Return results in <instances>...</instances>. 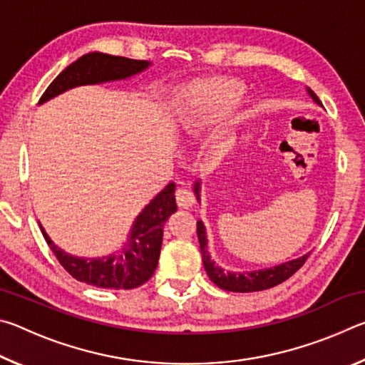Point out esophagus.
I'll list each match as a JSON object with an SVG mask.
<instances>
[{
	"mask_svg": "<svg viewBox=\"0 0 365 365\" xmlns=\"http://www.w3.org/2000/svg\"><path fill=\"white\" fill-rule=\"evenodd\" d=\"M177 205L183 207V209H190L191 206L195 205V196L187 187H180L177 190Z\"/></svg>",
	"mask_w": 365,
	"mask_h": 365,
	"instance_id": "34e87169",
	"label": "esophagus"
}]
</instances>
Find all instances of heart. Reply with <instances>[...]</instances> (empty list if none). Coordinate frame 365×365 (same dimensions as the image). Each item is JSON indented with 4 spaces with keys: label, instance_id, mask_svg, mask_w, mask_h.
Here are the masks:
<instances>
[{
    "label": "heart",
    "instance_id": "heart-1",
    "mask_svg": "<svg viewBox=\"0 0 365 365\" xmlns=\"http://www.w3.org/2000/svg\"><path fill=\"white\" fill-rule=\"evenodd\" d=\"M245 93L235 78L200 80L183 86L177 96L174 122L178 132L193 133L220 120Z\"/></svg>",
    "mask_w": 365,
    "mask_h": 365
}]
</instances>
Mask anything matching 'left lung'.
Here are the masks:
<instances>
[{
    "label": "left lung",
    "instance_id": "1",
    "mask_svg": "<svg viewBox=\"0 0 365 365\" xmlns=\"http://www.w3.org/2000/svg\"><path fill=\"white\" fill-rule=\"evenodd\" d=\"M307 95L312 98V101L317 104V106L324 108L322 103L314 93L311 88H306ZM193 191L196 195V200L200 201V191H201V180L195 182ZM196 232H197V240H200V248L202 255V264H205L206 274L209 275L211 282H214L219 288L225 289V292H233V293H251V292H261V289H269L272 287L280 285L282 282L289 279L296 270L302 267V264L306 262L309 257L307 255H302L292 261L282 262L279 265H274V267H265V269H257V270H250V272H232V270H224L220 265L215 264L211 255L207 251V235H206V227L202 224V220L196 222Z\"/></svg>",
    "mask_w": 365,
    "mask_h": 365
}]
</instances>
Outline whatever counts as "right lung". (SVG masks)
<instances>
[{"instance_id": "1", "label": "right lung", "mask_w": 365, "mask_h": 365, "mask_svg": "<svg viewBox=\"0 0 365 365\" xmlns=\"http://www.w3.org/2000/svg\"><path fill=\"white\" fill-rule=\"evenodd\" d=\"M150 66V61L113 56L100 51L83 54L53 80L38 104L53 100L76 86L130 78L146 71ZM175 211V183L170 182L137 215L128 232L127 242L120 246V250L103 257L69 255L54 245L40 222L38 224L48 246L73 279L96 288L132 289L146 283L156 270L163 245V228L165 220Z\"/></svg>"}]
</instances>
